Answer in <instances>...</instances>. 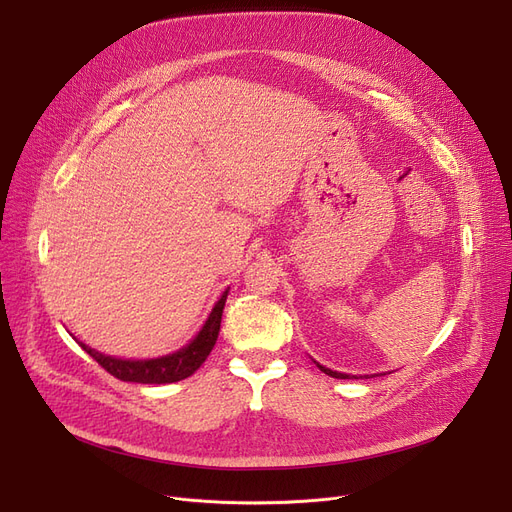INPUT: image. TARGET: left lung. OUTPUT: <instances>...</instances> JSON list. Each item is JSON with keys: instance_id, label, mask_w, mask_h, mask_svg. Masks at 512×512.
Masks as SVG:
<instances>
[{"instance_id": "left-lung-1", "label": "left lung", "mask_w": 512, "mask_h": 512, "mask_svg": "<svg viewBox=\"0 0 512 512\" xmlns=\"http://www.w3.org/2000/svg\"><path fill=\"white\" fill-rule=\"evenodd\" d=\"M321 371H324L326 375H330V378H338V380H351V375L348 373H340V371H332V369H328V367H324V365H319L317 361H313ZM353 378H357V375H353Z\"/></svg>"}]
</instances>
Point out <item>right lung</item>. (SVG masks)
<instances>
[{
    "label": "right lung",
    "instance_id": "right-lung-1",
    "mask_svg": "<svg viewBox=\"0 0 512 512\" xmlns=\"http://www.w3.org/2000/svg\"><path fill=\"white\" fill-rule=\"evenodd\" d=\"M226 297L228 290L222 294L220 301L215 303V307L211 309L207 321L203 324V328L199 330V334L188 342L180 351L159 357V359H147V361H130V359H116V357H107L101 355L95 348L78 342L83 346V351L87 355H91L107 373H112L114 378L122 380V382H137V384H172V382H180L188 375H193L203 361L207 359V355L211 353V348L218 340L220 334V324H222V313H224V305H226Z\"/></svg>",
    "mask_w": 512,
    "mask_h": 512
}]
</instances>
